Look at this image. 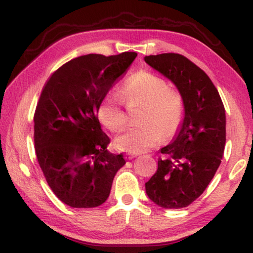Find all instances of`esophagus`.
<instances>
[{
  "label": "esophagus",
  "mask_w": 253,
  "mask_h": 253,
  "mask_svg": "<svg viewBox=\"0 0 253 253\" xmlns=\"http://www.w3.org/2000/svg\"><path fill=\"white\" fill-rule=\"evenodd\" d=\"M136 156H138V154H131V152H127V154L126 155L127 159H133V158H135Z\"/></svg>",
  "instance_id": "obj_1"
}]
</instances>
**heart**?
I'll list each match as a JSON object with an SVG mask.
<instances>
[{
  "mask_svg": "<svg viewBox=\"0 0 253 253\" xmlns=\"http://www.w3.org/2000/svg\"><path fill=\"white\" fill-rule=\"evenodd\" d=\"M123 99L127 104L142 103L141 126H130L115 138L120 150L140 154L161 142L165 135L175 133L183 122L185 102L176 88L167 87L163 77L141 70L124 83L121 95L114 90L106 93L99 102V121L111 131H118L127 121Z\"/></svg>",
  "mask_w": 253,
  "mask_h": 253,
  "instance_id": "1",
  "label": "heart"
}]
</instances>
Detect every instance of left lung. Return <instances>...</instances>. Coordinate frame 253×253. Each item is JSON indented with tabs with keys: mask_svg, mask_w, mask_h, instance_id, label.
Wrapping results in <instances>:
<instances>
[{
	"mask_svg": "<svg viewBox=\"0 0 253 253\" xmlns=\"http://www.w3.org/2000/svg\"><path fill=\"white\" fill-rule=\"evenodd\" d=\"M144 61L170 80L185 102L180 130L161 148L163 157L146 183V193L160 208L183 209L202 195L221 165L225 109L211 78L188 58L168 52L146 56Z\"/></svg>",
	"mask_w": 253,
	"mask_h": 253,
	"instance_id": "1",
	"label": "left lung"
}]
</instances>
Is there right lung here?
<instances>
[{"label":"right lung","mask_w":253,"mask_h":253,"mask_svg":"<svg viewBox=\"0 0 253 253\" xmlns=\"http://www.w3.org/2000/svg\"><path fill=\"white\" fill-rule=\"evenodd\" d=\"M136 52L74 58L58 68L35 112V147L53 194L74 209L102 205L110 195L123 155L106 150L110 138L96 117L99 102L126 73Z\"/></svg>","instance_id":"right-lung-1"}]
</instances>
